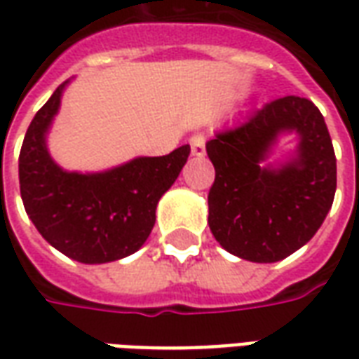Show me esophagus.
I'll list each match as a JSON object with an SVG mask.
<instances>
[{
    "instance_id": "esophagus-1",
    "label": "esophagus",
    "mask_w": 359,
    "mask_h": 359,
    "mask_svg": "<svg viewBox=\"0 0 359 359\" xmlns=\"http://www.w3.org/2000/svg\"><path fill=\"white\" fill-rule=\"evenodd\" d=\"M190 148H192V156L202 157L205 154V136L203 134H194L190 138Z\"/></svg>"
}]
</instances>
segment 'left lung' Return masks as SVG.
Here are the masks:
<instances>
[{
  "mask_svg": "<svg viewBox=\"0 0 359 359\" xmlns=\"http://www.w3.org/2000/svg\"><path fill=\"white\" fill-rule=\"evenodd\" d=\"M301 136L297 156L264 168L280 133ZM215 167L210 229L233 256L273 264L300 250L327 217L337 190V157L321 111L306 97L265 103L248 121L205 144Z\"/></svg>",
  "mask_w": 359,
  "mask_h": 359,
  "instance_id": "left-lung-1",
  "label": "left lung"
}]
</instances>
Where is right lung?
<instances>
[{
	"label": "right lung",
	"instance_id": "right-lung-1",
	"mask_svg": "<svg viewBox=\"0 0 359 359\" xmlns=\"http://www.w3.org/2000/svg\"><path fill=\"white\" fill-rule=\"evenodd\" d=\"M67 82L43 103L25 134L20 198L38 233L53 248L81 264H107L130 256L148 241L157 202L179 177L190 146L169 156L136 157L103 172L63 171L51 159L46 133Z\"/></svg>",
	"mask_w": 359,
	"mask_h": 359
}]
</instances>
